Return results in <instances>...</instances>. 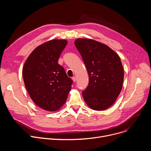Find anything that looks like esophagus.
Masks as SVG:
<instances>
[{
	"mask_svg": "<svg viewBox=\"0 0 151 151\" xmlns=\"http://www.w3.org/2000/svg\"><path fill=\"white\" fill-rule=\"evenodd\" d=\"M72 80H73V81L74 82H76V78L75 76L72 77Z\"/></svg>",
	"mask_w": 151,
	"mask_h": 151,
	"instance_id": "1",
	"label": "esophagus"
}]
</instances>
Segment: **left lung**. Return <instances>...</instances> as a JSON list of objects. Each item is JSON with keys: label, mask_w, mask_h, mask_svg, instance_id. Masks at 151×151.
<instances>
[{"label": "left lung", "mask_w": 151, "mask_h": 151, "mask_svg": "<svg viewBox=\"0 0 151 151\" xmlns=\"http://www.w3.org/2000/svg\"><path fill=\"white\" fill-rule=\"evenodd\" d=\"M75 45L89 75L82 93L91 109L103 111L112 106L122 87L124 69L119 55L111 48L90 39H78Z\"/></svg>", "instance_id": "8db88e82"}]
</instances>
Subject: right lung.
<instances>
[{
  "mask_svg": "<svg viewBox=\"0 0 151 151\" xmlns=\"http://www.w3.org/2000/svg\"><path fill=\"white\" fill-rule=\"evenodd\" d=\"M66 40L54 39L37 47L23 69L25 87L34 103L42 109L55 111L65 103L73 81L58 60Z\"/></svg>",
  "mask_w": 151,
  "mask_h": 151,
  "instance_id": "obj_1",
  "label": "right lung"
}]
</instances>
